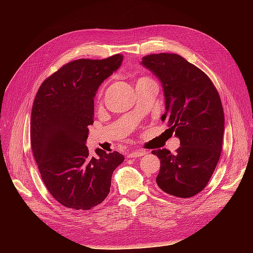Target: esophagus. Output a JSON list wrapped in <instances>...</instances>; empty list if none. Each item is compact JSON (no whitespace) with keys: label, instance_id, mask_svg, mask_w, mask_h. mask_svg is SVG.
<instances>
[{"label":"esophagus","instance_id":"1","mask_svg":"<svg viewBox=\"0 0 253 253\" xmlns=\"http://www.w3.org/2000/svg\"><path fill=\"white\" fill-rule=\"evenodd\" d=\"M144 154H147V151H145V150H133L131 152H128L127 157H129V158H136V157L143 156Z\"/></svg>","mask_w":253,"mask_h":253}]
</instances>
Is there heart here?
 <instances>
[{
    "label": "heart",
    "mask_w": 253,
    "mask_h": 253,
    "mask_svg": "<svg viewBox=\"0 0 253 253\" xmlns=\"http://www.w3.org/2000/svg\"><path fill=\"white\" fill-rule=\"evenodd\" d=\"M144 79H150V78H148V77H141V78H139V79H138V81H140V80H144ZM104 87H105V84H103V85L100 87V89H99V91H98V99H99V100H100V99L102 98L103 91H104Z\"/></svg>",
    "instance_id": "heart-1"
}]
</instances>
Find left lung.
I'll return each instance as SVG.
<instances>
[{"mask_svg": "<svg viewBox=\"0 0 253 253\" xmlns=\"http://www.w3.org/2000/svg\"><path fill=\"white\" fill-rule=\"evenodd\" d=\"M141 64L162 81V120L181 144L175 154L167 149L152 151L160 159L156 182L168 194L192 197L208 185L220 157L225 117L218 91L202 70L176 53H152Z\"/></svg>", "mask_w": 253, "mask_h": 253, "instance_id": "1", "label": "left lung"}]
</instances>
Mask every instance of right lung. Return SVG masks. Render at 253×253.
<instances>
[{
  "mask_svg": "<svg viewBox=\"0 0 253 253\" xmlns=\"http://www.w3.org/2000/svg\"><path fill=\"white\" fill-rule=\"evenodd\" d=\"M117 53L101 60L78 59L45 79L36 95L30 143L41 178L57 202L74 210H89L108 196L112 175L125 156L85 145L94 124L99 85L120 66Z\"/></svg>",
  "mask_w": 253,
  "mask_h": 253,
  "instance_id": "obj_1",
  "label": "right lung"
}]
</instances>
